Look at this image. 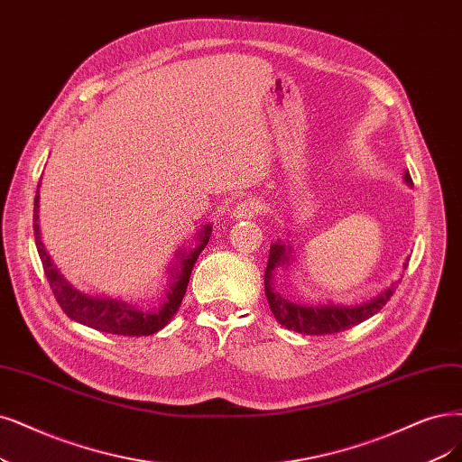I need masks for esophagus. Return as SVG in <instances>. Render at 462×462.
Segmentation results:
<instances>
[{"instance_id": "obj_1", "label": "esophagus", "mask_w": 462, "mask_h": 462, "mask_svg": "<svg viewBox=\"0 0 462 462\" xmlns=\"http://www.w3.org/2000/svg\"><path fill=\"white\" fill-rule=\"evenodd\" d=\"M263 213V203L257 198H245L234 208V217L236 218H253Z\"/></svg>"}]
</instances>
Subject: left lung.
Instances as JSON below:
<instances>
[{
	"label": "left lung",
	"mask_w": 462,
	"mask_h": 462,
	"mask_svg": "<svg viewBox=\"0 0 462 462\" xmlns=\"http://www.w3.org/2000/svg\"><path fill=\"white\" fill-rule=\"evenodd\" d=\"M405 182L413 184L411 175L405 173ZM291 249L283 244H274L270 247L268 266L264 272V291L270 304V310L283 328L293 329L304 335H331L338 331H346L357 323L369 319L377 314L383 306L390 300L396 285L388 287L379 297L371 299L360 306H304L287 300L274 287V272L278 266H289Z\"/></svg>",
	"instance_id": "8db88e82"
}]
</instances>
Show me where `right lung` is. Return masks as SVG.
<instances>
[{"label":"right lung","mask_w":462,"mask_h":462,"mask_svg":"<svg viewBox=\"0 0 462 462\" xmlns=\"http://www.w3.org/2000/svg\"><path fill=\"white\" fill-rule=\"evenodd\" d=\"M40 186L36 190V199H33V236H36V247L40 253V259L43 264V272L47 276L51 291H53L62 312L91 329L112 333V335H124V337H143V335H153L160 329H163L169 319L173 318L182 302V297L186 293L188 282H190L192 268L199 257V253L208 245L211 237V226H205L199 232L198 242L199 245L190 253H179V266L173 268V283H171L167 299L156 306V309L143 310L136 309L134 304L117 300V299H105V297H89L85 293H79L78 289L68 285V282L59 274V270L51 263L49 254L45 253V247L40 240V225H38V211H40Z\"/></svg>","instance_id":"obj_1"}]
</instances>
